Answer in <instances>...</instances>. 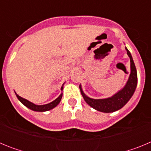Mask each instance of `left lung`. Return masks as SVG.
<instances>
[{
	"label": "left lung",
	"instance_id": "1",
	"mask_svg": "<svg viewBox=\"0 0 151 151\" xmlns=\"http://www.w3.org/2000/svg\"><path fill=\"white\" fill-rule=\"evenodd\" d=\"M125 49L127 51V54L130 58L131 73L127 83L122 90L117 92L116 94L112 96L111 97H108L105 99H92L84 94L81 85L79 86L81 94L83 96L84 100L86 101V103L89 106L98 111L104 112V113H113V112L119 110L126 104V103L130 100L131 97H132L134 91H135L137 83H138L137 70H136L135 65H134L130 52L126 47Z\"/></svg>",
	"mask_w": 151,
	"mask_h": 151
}]
</instances>
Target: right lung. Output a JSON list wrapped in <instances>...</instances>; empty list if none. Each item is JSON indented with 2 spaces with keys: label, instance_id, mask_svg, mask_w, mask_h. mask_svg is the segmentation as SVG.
Wrapping results in <instances>:
<instances>
[{
  "label": "right lung",
  "instance_id": "add662e5",
  "mask_svg": "<svg viewBox=\"0 0 151 151\" xmlns=\"http://www.w3.org/2000/svg\"><path fill=\"white\" fill-rule=\"evenodd\" d=\"M63 87L62 86V87H61V90H63ZM16 95H17L19 101H20L22 104L25 105L26 107L29 108L30 110H34V111L45 112V111H47V110H51V109H53V108H54L56 106H57V105L59 104V103L61 101V98H62L63 94H61L59 97H57V99L54 100V101H52L51 103H49V104H45V105H35L33 103L28 101V100L24 99V98L21 97L20 96H19L17 94H16Z\"/></svg>",
  "mask_w": 151,
  "mask_h": 151
}]
</instances>
